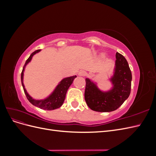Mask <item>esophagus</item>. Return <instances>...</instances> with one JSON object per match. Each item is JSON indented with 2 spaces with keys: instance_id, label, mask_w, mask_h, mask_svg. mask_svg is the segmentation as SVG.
<instances>
[{
  "instance_id": "1",
  "label": "esophagus",
  "mask_w": 156,
  "mask_h": 156,
  "mask_svg": "<svg viewBox=\"0 0 156 156\" xmlns=\"http://www.w3.org/2000/svg\"><path fill=\"white\" fill-rule=\"evenodd\" d=\"M87 75V73L86 71H84V70H81L80 72H79V75L80 76H86Z\"/></svg>"
}]
</instances>
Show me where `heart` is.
<instances>
[{"label":"heart","mask_w":156,"mask_h":156,"mask_svg":"<svg viewBox=\"0 0 156 156\" xmlns=\"http://www.w3.org/2000/svg\"><path fill=\"white\" fill-rule=\"evenodd\" d=\"M101 58H104V57H105V54L101 53Z\"/></svg>","instance_id":"1"}]
</instances>
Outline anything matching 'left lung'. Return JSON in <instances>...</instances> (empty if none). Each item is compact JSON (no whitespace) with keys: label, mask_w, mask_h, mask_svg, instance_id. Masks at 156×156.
I'll return each instance as SVG.
<instances>
[{"label":"left lung","mask_w":156,"mask_h":156,"mask_svg":"<svg viewBox=\"0 0 156 156\" xmlns=\"http://www.w3.org/2000/svg\"><path fill=\"white\" fill-rule=\"evenodd\" d=\"M115 66L109 79L112 87L102 91L89 78H86L84 99L92 110L98 112H111L116 110L128 98L131 92L132 75L129 64L123 55L116 52Z\"/></svg>","instance_id":"obj_1"}]
</instances>
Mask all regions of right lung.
I'll return each mask as SVG.
<instances>
[{"label": "right lung", "mask_w": 156, "mask_h": 156, "mask_svg": "<svg viewBox=\"0 0 156 156\" xmlns=\"http://www.w3.org/2000/svg\"><path fill=\"white\" fill-rule=\"evenodd\" d=\"M41 49H38L35 51L34 52H33V53L30 55L29 58L27 60L24 66H23L21 75V84L28 100H29L33 105L42 108V109L44 110L51 111L56 109V108H58L62 105L68 90L69 87L71 86V84H72L75 78L77 77V76L76 75H74V76L68 77L63 79L62 81L58 83V85L56 87L53 92H52L49 96L44 99V100H35V99L32 98L29 94H28L25 88L24 83H23V75H24V71L26 66L30 62L33 56L35 54L39 53Z\"/></svg>", "instance_id": "right-lung-1"}]
</instances>
